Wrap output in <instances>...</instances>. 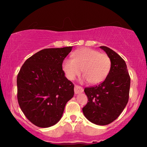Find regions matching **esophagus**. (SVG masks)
Returning <instances> with one entry per match:
<instances>
[{"mask_svg": "<svg viewBox=\"0 0 147 147\" xmlns=\"http://www.w3.org/2000/svg\"><path fill=\"white\" fill-rule=\"evenodd\" d=\"M83 91H84L83 88L81 87V86L78 85L75 86V88H74V92H75V94H77L79 93H82V92H83Z\"/></svg>", "mask_w": 147, "mask_h": 147, "instance_id": "esophagus-1", "label": "esophagus"}]
</instances>
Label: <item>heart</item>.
Returning a JSON list of instances; mask_svg holds the SVG:
<instances>
[{
  "instance_id": "1",
  "label": "heart",
  "mask_w": 147,
  "mask_h": 147,
  "mask_svg": "<svg viewBox=\"0 0 147 147\" xmlns=\"http://www.w3.org/2000/svg\"><path fill=\"white\" fill-rule=\"evenodd\" d=\"M62 67L66 77L70 80H75L82 69L85 81L98 84L107 78L111 68V61L107 54L85 47L74 52L73 59H64Z\"/></svg>"
}]
</instances>
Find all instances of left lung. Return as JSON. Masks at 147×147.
Segmentation results:
<instances>
[{
    "mask_svg": "<svg viewBox=\"0 0 147 147\" xmlns=\"http://www.w3.org/2000/svg\"><path fill=\"white\" fill-rule=\"evenodd\" d=\"M100 48L109 56L111 68L103 82L84 89L88 101L82 110L88 120L104 126L114 121L126 107L130 78L125 61L118 53L105 46Z\"/></svg>",
    "mask_w": 147,
    "mask_h": 147,
    "instance_id": "8db88e82",
    "label": "left lung"
}]
</instances>
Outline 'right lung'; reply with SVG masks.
I'll return each instance as SVG.
<instances>
[{"instance_id": "add662e5", "label": "right lung", "mask_w": 147, "mask_h": 147, "mask_svg": "<svg viewBox=\"0 0 147 147\" xmlns=\"http://www.w3.org/2000/svg\"><path fill=\"white\" fill-rule=\"evenodd\" d=\"M72 47L44 49L26 60L17 75V100L26 118L47 128L61 119L74 85L65 77L62 63Z\"/></svg>"}]
</instances>
